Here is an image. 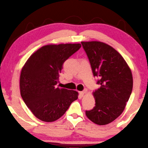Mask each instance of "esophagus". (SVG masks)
<instances>
[{
    "label": "esophagus",
    "instance_id": "obj_1",
    "mask_svg": "<svg viewBox=\"0 0 148 148\" xmlns=\"http://www.w3.org/2000/svg\"><path fill=\"white\" fill-rule=\"evenodd\" d=\"M86 93V90H84V91H82V92H79V94H80V96H84V94Z\"/></svg>",
    "mask_w": 148,
    "mask_h": 148
}]
</instances>
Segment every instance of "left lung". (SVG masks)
Listing matches in <instances>:
<instances>
[{
	"label": "left lung",
	"instance_id": "1",
	"mask_svg": "<svg viewBox=\"0 0 148 148\" xmlns=\"http://www.w3.org/2000/svg\"><path fill=\"white\" fill-rule=\"evenodd\" d=\"M94 76L100 77V87L93 92L95 106L86 111L92 122L105 125L113 122L124 111L133 86L132 71L115 48L100 41L81 42Z\"/></svg>",
	"mask_w": 148,
	"mask_h": 148
}]
</instances>
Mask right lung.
Segmentation results:
<instances>
[{"mask_svg":"<svg viewBox=\"0 0 148 148\" xmlns=\"http://www.w3.org/2000/svg\"><path fill=\"white\" fill-rule=\"evenodd\" d=\"M81 47L79 43L43 46L24 64L19 80L21 96L38 119L55 121L78 98L77 91L59 88L56 84L63 64Z\"/></svg>","mask_w":148,"mask_h":148,"instance_id":"obj_1","label":"right lung"}]
</instances>
